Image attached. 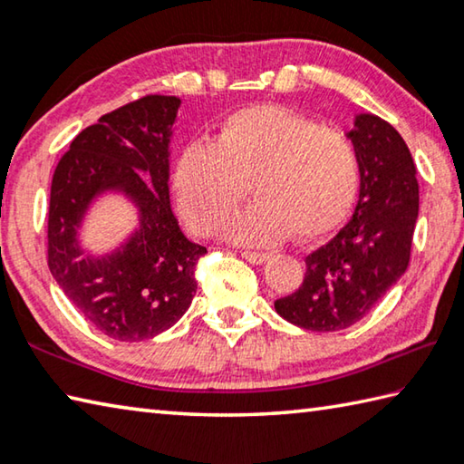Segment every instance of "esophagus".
Masks as SVG:
<instances>
[{
	"instance_id": "34e87169",
	"label": "esophagus",
	"mask_w": 464,
	"mask_h": 464,
	"mask_svg": "<svg viewBox=\"0 0 464 464\" xmlns=\"http://www.w3.org/2000/svg\"><path fill=\"white\" fill-rule=\"evenodd\" d=\"M241 257H246L247 262L256 264V266H262L270 260V254H266V251H241Z\"/></svg>"
}]
</instances>
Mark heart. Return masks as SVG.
Returning a JSON list of instances; mask_svg holds the SVG:
<instances>
[{"label": "heart", "instance_id": "1", "mask_svg": "<svg viewBox=\"0 0 464 464\" xmlns=\"http://www.w3.org/2000/svg\"><path fill=\"white\" fill-rule=\"evenodd\" d=\"M227 235L247 246H272L296 235L317 241L354 207L360 160L352 140L280 106L231 114L213 143L188 145L176 166L179 208L200 235H215L249 196Z\"/></svg>", "mask_w": 464, "mask_h": 464}]
</instances>
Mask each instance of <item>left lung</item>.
Wrapping results in <instances>:
<instances>
[{
    "instance_id": "left-lung-1",
    "label": "left lung",
    "mask_w": 464,
    "mask_h": 464,
    "mask_svg": "<svg viewBox=\"0 0 464 464\" xmlns=\"http://www.w3.org/2000/svg\"><path fill=\"white\" fill-rule=\"evenodd\" d=\"M360 160V196L350 223L304 257L293 295L274 303L282 319L309 332H340L362 319L410 264L420 186L403 137L374 114L348 132Z\"/></svg>"
}]
</instances>
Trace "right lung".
Instances as JSON below:
<instances>
[{
	"instance_id": "obj_1",
	"label": "right lung",
	"mask_w": 464,
	"mask_h": 464,
	"mask_svg": "<svg viewBox=\"0 0 464 464\" xmlns=\"http://www.w3.org/2000/svg\"><path fill=\"white\" fill-rule=\"evenodd\" d=\"M179 98L149 96L98 119L72 140L51 184L46 262L73 307L119 342L166 332L190 307L207 247L179 229L169 207V137ZM147 170L152 184L140 178ZM119 189L140 207L141 227L114 255L83 258L76 227L100 191Z\"/></svg>"
}]
</instances>
